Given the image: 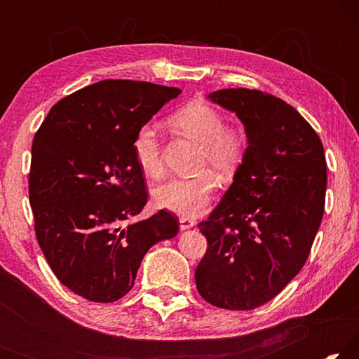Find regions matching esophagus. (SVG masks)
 Here are the masks:
<instances>
[{"label": "esophagus", "instance_id": "34e87169", "mask_svg": "<svg viewBox=\"0 0 359 359\" xmlns=\"http://www.w3.org/2000/svg\"><path fill=\"white\" fill-rule=\"evenodd\" d=\"M179 222H180V229L182 231L190 229V228L194 226V224H196V223H194V220H191V218H187V217H180Z\"/></svg>", "mask_w": 359, "mask_h": 359}]
</instances>
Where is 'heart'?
<instances>
[{"instance_id": "b5f03b06", "label": "heart", "mask_w": 359, "mask_h": 359, "mask_svg": "<svg viewBox=\"0 0 359 359\" xmlns=\"http://www.w3.org/2000/svg\"><path fill=\"white\" fill-rule=\"evenodd\" d=\"M168 123L182 135L201 144L194 177H171L154 190V203L180 217H196L209 208L218 180H229L238 172L248 151L247 133L236 125L224 123L223 114L205 101H190L168 117ZM133 155L141 171L156 177L163 171L161 142L155 125L144 123L133 137ZM211 171L209 172L208 169Z\"/></svg>"}]
</instances>
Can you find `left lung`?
Listing matches in <instances>:
<instances>
[{
  "instance_id": "8db88e82",
  "label": "left lung",
  "mask_w": 359,
  "mask_h": 359,
  "mask_svg": "<svg viewBox=\"0 0 359 359\" xmlns=\"http://www.w3.org/2000/svg\"><path fill=\"white\" fill-rule=\"evenodd\" d=\"M209 98L242 120L248 151L220 204L198 223L208 250L194 278L212 306L252 311L306 264L325 212V150L309 121L274 95L224 88Z\"/></svg>"
}]
</instances>
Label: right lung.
Masks as SVG:
<instances>
[{
  "label": "right lung",
  "mask_w": 359,
  "mask_h": 359,
  "mask_svg": "<svg viewBox=\"0 0 359 359\" xmlns=\"http://www.w3.org/2000/svg\"><path fill=\"white\" fill-rule=\"evenodd\" d=\"M180 93L109 79L60 100L36 131L28 179L36 239L72 293L93 302L118 301L135 285L149 248L177 234L172 212L126 222L149 198L133 137Z\"/></svg>",
  "instance_id": "obj_1"
}]
</instances>
